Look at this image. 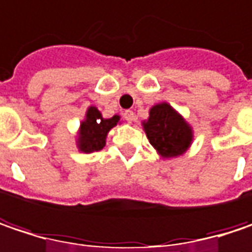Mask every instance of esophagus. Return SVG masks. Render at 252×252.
I'll use <instances>...</instances> for the list:
<instances>
[{"label":"esophagus","mask_w":252,"mask_h":252,"mask_svg":"<svg viewBox=\"0 0 252 252\" xmlns=\"http://www.w3.org/2000/svg\"><path fill=\"white\" fill-rule=\"evenodd\" d=\"M124 118L126 120V123H129V124H131V123L135 120V114H134L132 111H126V112H124Z\"/></svg>","instance_id":"1"}]
</instances>
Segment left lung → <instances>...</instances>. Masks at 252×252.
Segmentation results:
<instances>
[{
  "mask_svg": "<svg viewBox=\"0 0 252 252\" xmlns=\"http://www.w3.org/2000/svg\"><path fill=\"white\" fill-rule=\"evenodd\" d=\"M141 126L150 144L164 160L183 156L193 143V126L169 102L153 105Z\"/></svg>",
  "mask_w": 252,
  "mask_h": 252,
  "instance_id": "8db88e82",
  "label": "left lung"
}]
</instances>
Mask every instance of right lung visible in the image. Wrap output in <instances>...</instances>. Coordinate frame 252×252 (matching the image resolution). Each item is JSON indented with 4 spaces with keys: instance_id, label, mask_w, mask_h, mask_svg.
I'll list each match as a JSON object with an SVG mask.
<instances>
[{
    "instance_id": "1",
    "label": "right lung",
    "mask_w": 252,
    "mask_h": 252,
    "mask_svg": "<svg viewBox=\"0 0 252 252\" xmlns=\"http://www.w3.org/2000/svg\"><path fill=\"white\" fill-rule=\"evenodd\" d=\"M121 123L120 115L112 118H103L101 111L91 105L85 112V118L80 121L79 129L76 132V147L80 153L99 151L106 144L108 132Z\"/></svg>"
}]
</instances>
